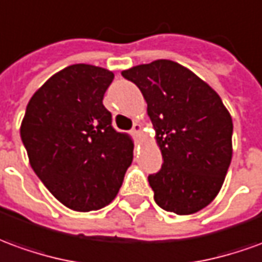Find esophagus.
I'll return each instance as SVG.
<instances>
[{"instance_id":"esophagus-1","label":"esophagus","mask_w":262,"mask_h":262,"mask_svg":"<svg viewBox=\"0 0 262 262\" xmlns=\"http://www.w3.org/2000/svg\"><path fill=\"white\" fill-rule=\"evenodd\" d=\"M132 135L136 137H139L142 135V125H140V123H135V125H133V127H132Z\"/></svg>"}]
</instances>
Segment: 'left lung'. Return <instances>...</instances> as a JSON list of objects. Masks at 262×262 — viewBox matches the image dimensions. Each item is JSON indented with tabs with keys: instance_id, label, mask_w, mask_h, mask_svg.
Returning <instances> with one entry per match:
<instances>
[{
	"instance_id": "obj_1",
	"label": "left lung",
	"mask_w": 262,
	"mask_h": 262,
	"mask_svg": "<svg viewBox=\"0 0 262 262\" xmlns=\"http://www.w3.org/2000/svg\"><path fill=\"white\" fill-rule=\"evenodd\" d=\"M147 102L162 150V169L149 176L159 207L193 214L219 194L233 156V120L217 92L187 68L167 59L122 72Z\"/></svg>"
}]
</instances>
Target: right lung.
<instances>
[{
	"label": "right lung",
	"mask_w": 262,
	"mask_h": 262,
	"mask_svg": "<svg viewBox=\"0 0 262 262\" xmlns=\"http://www.w3.org/2000/svg\"><path fill=\"white\" fill-rule=\"evenodd\" d=\"M115 75L76 63L51 76L29 100L21 139L45 187L75 211L116 197L133 160V140L113 129L103 95Z\"/></svg>",
	"instance_id": "right-lung-1"
}]
</instances>
